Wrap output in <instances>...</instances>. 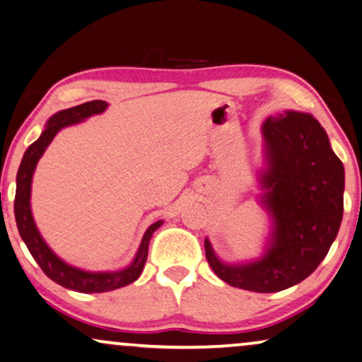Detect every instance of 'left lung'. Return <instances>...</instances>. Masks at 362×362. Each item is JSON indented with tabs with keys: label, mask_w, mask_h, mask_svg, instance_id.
Returning a JSON list of instances; mask_svg holds the SVG:
<instances>
[{
	"label": "left lung",
	"mask_w": 362,
	"mask_h": 362,
	"mask_svg": "<svg viewBox=\"0 0 362 362\" xmlns=\"http://www.w3.org/2000/svg\"><path fill=\"white\" fill-rule=\"evenodd\" d=\"M268 170L263 204L274 220L272 245L259 262L221 263L209 240L205 255L225 283L257 293L295 286L329 252L343 220L344 167L329 139L310 114L286 112L263 124Z\"/></svg>",
	"instance_id": "1"
}]
</instances>
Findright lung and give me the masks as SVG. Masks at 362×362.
Returning <instances> with one entry per match:
<instances>
[{"label": "right lung", "instance_id": "right-lung-1", "mask_svg": "<svg viewBox=\"0 0 362 362\" xmlns=\"http://www.w3.org/2000/svg\"><path fill=\"white\" fill-rule=\"evenodd\" d=\"M105 107H107V103H104V100H90V103H84L81 105H76V107L61 110V112L52 115L49 122L46 125V129L42 131L41 137L26 148L16 175L14 216H16V225L23 242L26 243L33 258L36 259V263L40 264L47 278H51L52 281L67 288V290H74L79 293H104L110 290H117V288L131 285L132 281H136V279L141 276L144 264L147 262L148 242H151L152 233L162 225L160 220L148 226V230L146 231V235H144L141 247H139V252L136 255V258H134L131 267L114 273H89L83 272V269H77L74 267H69V264L64 263L61 258H57L56 255L52 253V250L47 247L45 240L41 238L40 231L36 228L35 220H33L31 215L30 197L33 173H35L37 160H40L42 153H45L46 147L49 146L59 129L66 127V125L79 122V120H84L93 114L104 112Z\"/></svg>", "mask_w": 362, "mask_h": 362}]
</instances>
